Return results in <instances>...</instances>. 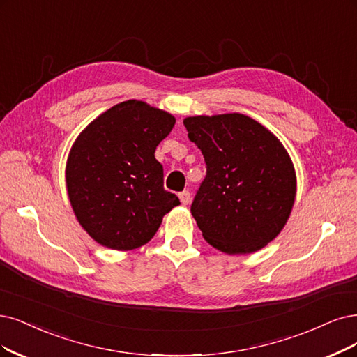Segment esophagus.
Masks as SVG:
<instances>
[{
  "label": "esophagus",
  "mask_w": 357,
  "mask_h": 357,
  "mask_svg": "<svg viewBox=\"0 0 357 357\" xmlns=\"http://www.w3.org/2000/svg\"><path fill=\"white\" fill-rule=\"evenodd\" d=\"M178 195H179V200H181V203H182L183 206H187V204L191 202V194H190V191H182V192H179Z\"/></svg>",
  "instance_id": "esophagus-1"
}]
</instances>
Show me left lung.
<instances>
[{"label":"left lung","mask_w":357,"mask_h":357,"mask_svg":"<svg viewBox=\"0 0 357 357\" xmlns=\"http://www.w3.org/2000/svg\"><path fill=\"white\" fill-rule=\"evenodd\" d=\"M183 125L207 166L191 204L204 240L227 255L259 252L291 215V157L269 129L241 113L191 116Z\"/></svg>","instance_id":"obj_1"}]
</instances>
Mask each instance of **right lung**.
I'll use <instances>...</instances> for the list:
<instances>
[{
  "mask_svg": "<svg viewBox=\"0 0 357 357\" xmlns=\"http://www.w3.org/2000/svg\"><path fill=\"white\" fill-rule=\"evenodd\" d=\"M176 119L128 100L94 119L73 142L66 187L75 216L92 240L128 252L147 244L179 199L163 188L154 151Z\"/></svg>",
  "mask_w": 357,
  "mask_h": 357,
  "instance_id": "add662e5",
  "label": "right lung"
}]
</instances>
